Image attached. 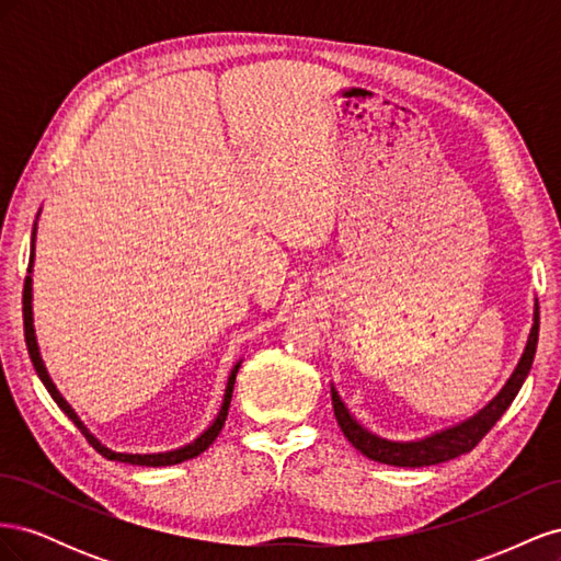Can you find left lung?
I'll list each match as a JSON object with an SVG mask.
<instances>
[{
	"mask_svg": "<svg viewBox=\"0 0 561 561\" xmlns=\"http://www.w3.org/2000/svg\"><path fill=\"white\" fill-rule=\"evenodd\" d=\"M538 301H534V325L529 332V339H526V346L522 358L511 375V379L505 381V386L494 396V400H489L478 414H472L470 419L456 423V426H449L445 431L431 433L426 437L419 439H388L377 433L367 431L363 423L355 419L346 402L339 396V390L332 383V407H334V416L339 428L346 435L348 443L365 454L371 461H379L386 466H398V468H423V466H435V463H445L451 461V458L468 454L480 439L494 428V423L503 416V412L511 407L515 396L519 393V388L529 375L534 355H536V344H538Z\"/></svg>",
	"mask_w": 561,
	"mask_h": 561,
	"instance_id": "left-lung-1",
	"label": "left lung"
}]
</instances>
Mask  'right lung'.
<instances>
[{"label": "right lung", "instance_id": "1", "mask_svg": "<svg viewBox=\"0 0 561 561\" xmlns=\"http://www.w3.org/2000/svg\"><path fill=\"white\" fill-rule=\"evenodd\" d=\"M42 213V210H39ZM39 217V215H37ZM35 239H37V222H35V229H32V248H30V266H27V276H25V287H23V322H25V344H27V353H30V360L32 365H35L37 369V377L42 379V383L46 386V390L50 393V398L56 400V404L60 407V410L65 412V416L70 419L75 426L87 435L89 443L103 454L105 458H110V461H122V463H130V466H151V468H159V466H175V463H182V461H190V458L198 456L206 451L213 443L215 437L219 435V431H222L225 421H227V414H229V404H231V393H233V383H236V375H239L241 369V363L239 360L231 371H229V379H227V388H225V398H222V407H219L217 416L213 419L210 426L203 431L196 439H192L190 445L184 447H178V449H171V451H151V454H133V451H116V449H110L107 445L100 443V439L83 426V421L79 419V414L72 410V404L67 402L62 398L60 390L56 388L54 379H50L48 369L42 360V353H39V344H37V334H35V318H32V266H35Z\"/></svg>", "mask_w": 561, "mask_h": 561}]
</instances>
